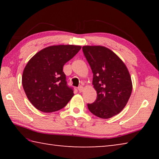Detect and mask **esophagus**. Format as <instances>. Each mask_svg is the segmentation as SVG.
<instances>
[{"mask_svg":"<svg viewBox=\"0 0 159 159\" xmlns=\"http://www.w3.org/2000/svg\"><path fill=\"white\" fill-rule=\"evenodd\" d=\"M78 90H79V91L80 93H81V92H83V86H81V85H80L79 88H78Z\"/></svg>","mask_w":159,"mask_h":159,"instance_id":"esophagus-1","label":"esophagus"}]
</instances>
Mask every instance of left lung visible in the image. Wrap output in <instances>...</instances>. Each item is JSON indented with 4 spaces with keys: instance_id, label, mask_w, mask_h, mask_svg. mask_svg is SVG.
Returning a JSON list of instances; mask_svg holds the SVG:
<instances>
[{
    "instance_id": "obj_1",
    "label": "left lung",
    "mask_w": 159,
    "mask_h": 159,
    "mask_svg": "<svg viewBox=\"0 0 159 159\" xmlns=\"http://www.w3.org/2000/svg\"><path fill=\"white\" fill-rule=\"evenodd\" d=\"M82 49L92 69L93 84L98 95L93 103L88 104V108L99 118L114 116L124 108L133 89L127 67L105 47L87 45Z\"/></svg>"
}]
</instances>
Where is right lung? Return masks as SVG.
Wrapping results in <instances>:
<instances>
[{
	"label": "right lung",
	"instance_id": "add662e5",
	"mask_svg": "<svg viewBox=\"0 0 159 159\" xmlns=\"http://www.w3.org/2000/svg\"><path fill=\"white\" fill-rule=\"evenodd\" d=\"M81 47L73 45H52L39 51L28 61L22 74V85L31 103L41 111H57L74 96L67 85L63 66Z\"/></svg>",
	"mask_w": 159,
	"mask_h": 159
}]
</instances>
